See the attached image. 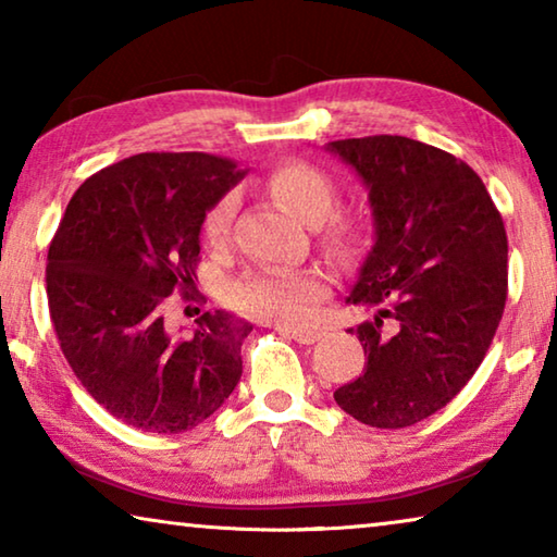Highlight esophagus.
Returning <instances> with one entry per match:
<instances>
[{"label":"esophagus","instance_id":"34e87169","mask_svg":"<svg viewBox=\"0 0 557 557\" xmlns=\"http://www.w3.org/2000/svg\"><path fill=\"white\" fill-rule=\"evenodd\" d=\"M280 334H285L289 338H295L297 344H314L319 342V336H322V332H317V329H287V326H277Z\"/></svg>","mask_w":557,"mask_h":557}]
</instances>
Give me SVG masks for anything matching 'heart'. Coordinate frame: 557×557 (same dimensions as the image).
Segmentation results:
<instances>
[{
  "mask_svg": "<svg viewBox=\"0 0 557 557\" xmlns=\"http://www.w3.org/2000/svg\"><path fill=\"white\" fill-rule=\"evenodd\" d=\"M268 188L275 199L309 225H317L322 248L338 260L356 258L369 238V225L361 215L334 211L338 188L324 169L309 162H282L268 174ZM233 196H223L203 215V238L221 243L228 238L233 221ZM324 272L256 268L243 272L228 285V305L245 317L260 319L275 326H305L312 319L319 301L329 297Z\"/></svg>",
  "mask_w": 557,
  "mask_h": 557,
  "instance_id": "1",
  "label": "heart"
}]
</instances>
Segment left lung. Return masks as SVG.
Here are the masks:
<instances>
[{
    "instance_id": "1",
    "label": "left lung",
    "mask_w": 557,
    "mask_h": 557,
    "mask_svg": "<svg viewBox=\"0 0 557 557\" xmlns=\"http://www.w3.org/2000/svg\"><path fill=\"white\" fill-rule=\"evenodd\" d=\"M369 186L375 243L348 305L369 361L334 393L338 408L371 428L398 430L430 418L482 366L502 322L508 240L502 213L469 164L418 139H336Z\"/></svg>"
}]
</instances>
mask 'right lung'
I'll return each mask as SVG.
<instances>
[{
    "instance_id": "1",
    "label": "right lung",
    "mask_w": 557,
    "mask_h": 557,
    "mask_svg": "<svg viewBox=\"0 0 557 557\" xmlns=\"http://www.w3.org/2000/svg\"><path fill=\"white\" fill-rule=\"evenodd\" d=\"M243 176L223 157L145 152L100 169L69 201L46 265L51 322L75 379L125 425L191 430L240 381L248 322L203 312L174 336L164 307L194 287L203 215Z\"/></svg>"
}]
</instances>
